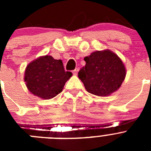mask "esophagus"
<instances>
[{
	"instance_id": "34e87169",
	"label": "esophagus",
	"mask_w": 151,
	"mask_h": 151,
	"mask_svg": "<svg viewBox=\"0 0 151 151\" xmlns=\"http://www.w3.org/2000/svg\"><path fill=\"white\" fill-rule=\"evenodd\" d=\"M78 68H76V69H75L73 71V73L74 75H76L77 73H78Z\"/></svg>"
}]
</instances>
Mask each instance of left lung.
<instances>
[{"label": "left lung", "mask_w": 151, "mask_h": 151, "mask_svg": "<svg viewBox=\"0 0 151 151\" xmlns=\"http://www.w3.org/2000/svg\"><path fill=\"white\" fill-rule=\"evenodd\" d=\"M86 62L78 72V78L88 92L107 96L119 89L125 77V68L120 58L109 50L95 51L85 57Z\"/></svg>", "instance_id": "1"}]
</instances>
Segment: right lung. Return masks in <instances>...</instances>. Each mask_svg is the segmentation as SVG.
<instances>
[{
    "label": "right lung",
    "mask_w": 151,
    "mask_h": 151,
    "mask_svg": "<svg viewBox=\"0 0 151 151\" xmlns=\"http://www.w3.org/2000/svg\"><path fill=\"white\" fill-rule=\"evenodd\" d=\"M72 75L71 72L65 71L61 60H55L51 56L46 55L28 65L24 79L30 92L47 100L62 91Z\"/></svg>",
    "instance_id": "obj_1"
}]
</instances>
